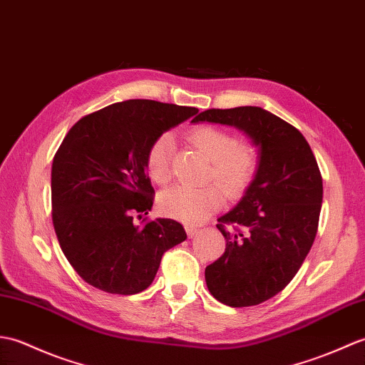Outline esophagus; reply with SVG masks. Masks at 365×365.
<instances>
[{"label": "esophagus", "instance_id": "1", "mask_svg": "<svg viewBox=\"0 0 365 365\" xmlns=\"http://www.w3.org/2000/svg\"><path fill=\"white\" fill-rule=\"evenodd\" d=\"M185 231H187V236L192 239V237H195L197 234L200 232V230L198 228H195V226H185Z\"/></svg>", "mask_w": 365, "mask_h": 365}]
</instances>
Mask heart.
Masks as SVG:
<instances>
[{
  "instance_id": "heart-1",
  "label": "heart",
  "mask_w": 365,
  "mask_h": 365,
  "mask_svg": "<svg viewBox=\"0 0 365 365\" xmlns=\"http://www.w3.org/2000/svg\"><path fill=\"white\" fill-rule=\"evenodd\" d=\"M189 142L210 160L207 181H215L225 195L234 197L244 190L256 173L259 151L250 140H236L231 133L215 126H198L187 135ZM175 140L160 134L147 151V170L156 184H167L172 176ZM217 185L187 187L178 185L160 193V212L187 225H198L222 205V192Z\"/></svg>"
}]
</instances>
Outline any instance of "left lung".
<instances>
[{
	"label": "left lung",
	"mask_w": 365,
	"mask_h": 365,
	"mask_svg": "<svg viewBox=\"0 0 365 365\" xmlns=\"http://www.w3.org/2000/svg\"><path fill=\"white\" fill-rule=\"evenodd\" d=\"M192 121L237 128L259 151L244 197L218 218L225 253L205 270L220 303L259 304L292 281L314 244L323 200L317 160L297 128L262 108L207 109Z\"/></svg>",
	"instance_id": "8db88e82"
}]
</instances>
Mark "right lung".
<instances>
[{
  "instance_id": "1",
  "label": "right lung",
  "mask_w": 365,
  "mask_h": 365,
  "mask_svg": "<svg viewBox=\"0 0 365 365\" xmlns=\"http://www.w3.org/2000/svg\"><path fill=\"white\" fill-rule=\"evenodd\" d=\"M198 112L153 100H128L71 126L51 167L53 225L63 255L88 284L134 295L155 279L162 255L187 239L182 225L147 215L153 189L150 145Z\"/></svg>"
}]
</instances>
